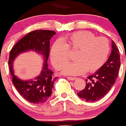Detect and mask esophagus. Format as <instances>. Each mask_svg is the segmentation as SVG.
<instances>
[{"instance_id": "obj_1", "label": "esophagus", "mask_w": 126, "mask_h": 126, "mask_svg": "<svg viewBox=\"0 0 126 126\" xmlns=\"http://www.w3.org/2000/svg\"><path fill=\"white\" fill-rule=\"evenodd\" d=\"M68 79L70 80H72V81H73V80H75L76 79H77V78L76 77H67Z\"/></svg>"}]
</instances>
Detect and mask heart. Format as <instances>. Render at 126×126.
I'll use <instances>...</instances> for the list:
<instances>
[{
	"mask_svg": "<svg viewBox=\"0 0 126 126\" xmlns=\"http://www.w3.org/2000/svg\"><path fill=\"white\" fill-rule=\"evenodd\" d=\"M68 49L76 51L74 58L77 61L69 64L63 72L66 75H79L87 70L93 73L99 70L107 60L110 45L106 38L96 37L85 31L67 35L62 41H56L51 48V62L58 70H63L68 63Z\"/></svg>",
	"mask_w": 126,
	"mask_h": 126,
	"instance_id": "1",
	"label": "heart"
}]
</instances>
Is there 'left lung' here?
I'll return each instance as SVG.
<instances>
[{
    "label": "left lung",
    "mask_w": 126,
    "mask_h": 126,
    "mask_svg": "<svg viewBox=\"0 0 126 126\" xmlns=\"http://www.w3.org/2000/svg\"><path fill=\"white\" fill-rule=\"evenodd\" d=\"M121 65L118 47L112 41V52L107 62L94 74L87 77L86 86L77 95L87 102H96L109 92L118 76Z\"/></svg>",
    "instance_id": "obj_1"
}]
</instances>
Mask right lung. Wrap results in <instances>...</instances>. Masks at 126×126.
<instances>
[{
	"mask_svg": "<svg viewBox=\"0 0 126 126\" xmlns=\"http://www.w3.org/2000/svg\"><path fill=\"white\" fill-rule=\"evenodd\" d=\"M55 34L54 31H32L20 39L10 51L8 63L12 83L20 95L32 104H42L47 101L51 95L55 81L58 79L53 75V71L47 68V64L49 55V40ZM29 49L40 52L44 56L45 63L42 73L34 80L22 81L13 75L12 63L19 53Z\"/></svg>",
	"mask_w": 126,
	"mask_h": 126,
	"instance_id": "1",
	"label": "right lung"
}]
</instances>
